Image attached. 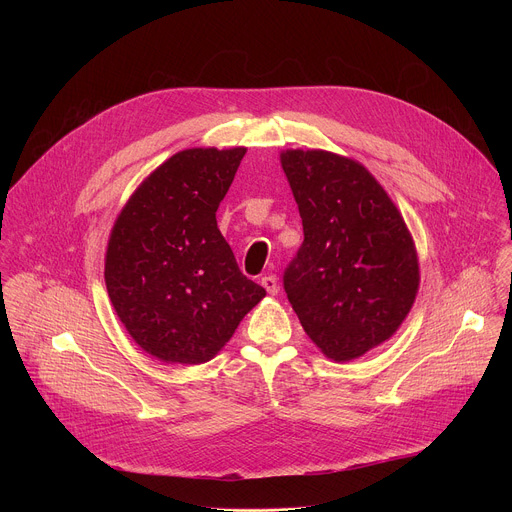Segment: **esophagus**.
I'll use <instances>...</instances> for the list:
<instances>
[{"mask_svg": "<svg viewBox=\"0 0 512 512\" xmlns=\"http://www.w3.org/2000/svg\"><path fill=\"white\" fill-rule=\"evenodd\" d=\"M261 285L267 289V294L275 296L279 291V283H277V277L275 275H263L261 277Z\"/></svg>", "mask_w": 512, "mask_h": 512, "instance_id": "34e87169", "label": "esophagus"}]
</instances>
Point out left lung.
I'll return each mask as SVG.
<instances>
[{"mask_svg":"<svg viewBox=\"0 0 512 512\" xmlns=\"http://www.w3.org/2000/svg\"><path fill=\"white\" fill-rule=\"evenodd\" d=\"M281 166L304 225V243L283 271L287 300L328 358H358L389 340L415 302L411 235L360 164L322 150H289Z\"/></svg>","mask_w":512,"mask_h":512,"instance_id":"left-lung-1","label":"left lung"}]
</instances>
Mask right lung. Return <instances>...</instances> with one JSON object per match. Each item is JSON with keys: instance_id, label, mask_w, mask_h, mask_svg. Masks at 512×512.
<instances>
[{"instance_id": "add662e5", "label": "right lung", "mask_w": 512, "mask_h": 512, "mask_svg": "<svg viewBox=\"0 0 512 512\" xmlns=\"http://www.w3.org/2000/svg\"><path fill=\"white\" fill-rule=\"evenodd\" d=\"M245 152L194 148L172 156L135 190L111 231V304L131 338L164 362L210 360L265 296L216 227Z\"/></svg>"}]
</instances>
